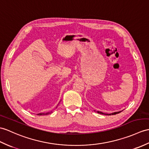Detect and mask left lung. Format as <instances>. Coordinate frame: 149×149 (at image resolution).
Wrapping results in <instances>:
<instances>
[{
  "instance_id": "left-lung-1",
  "label": "left lung",
  "mask_w": 149,
  "mask_h": 149,
  "mask_svg": "<svg viewBox=\"0 0 149 149\" xmlns=\"http://www.w3.org/2000/svg\"><path fill=\"white\" fill-rule=\"evenodd\" d=\"M120 112L121 111H120V112H113V113H103V112H100V111H97V112L98 113H101V114H105V115H108V116H110V115H115V114H117V113H120Z\"/></svg>"
}]
</instances>
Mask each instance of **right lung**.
I'll use <instances>...</instances> for the list:
<instances>
[{
	"label": "right lung",
	"mask_w": 149,
	"mask_h": 149,
	"mask_svg": "<svg viewBox=\"0 0 149 149\" xmlns=\"http://www.w3.org/2000/svg\"><path fill=\"white\" fill-rule=\"evenodd\" d=\"M48 113H49V112H47V113H38L37 115H39V116H42V115H47V114H48Z\"/></svg>",
	"instance_id": "obj_1"
}]
</instances>
